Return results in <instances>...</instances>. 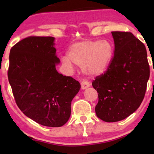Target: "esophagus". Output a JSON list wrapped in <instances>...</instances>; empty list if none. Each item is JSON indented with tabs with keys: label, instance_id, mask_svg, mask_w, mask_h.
Returning <instances> with one entry per match:
<instances>
[{
	"label": "esophagus",
	"instance_id": "34e87169",
	"mask_svg": "<svg viewBox=\"0 0 154 154\" xmlns=\"http://www.w3.org/2000/svg\"><path fill=\"white\" fill-rule=\"evenodd\" d=\"M80 85H81V88L82 89H86V88H88V87L90 86V83H88V81H87L86 80H83L81 81V83H80Z\"/></svg>",
	"mask_w": 154,
	"mask_h": 154
}]
</instances>
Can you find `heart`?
<instances>
[{"label":"heart","mask_w":154,"mask_h":154,"mask_svg":"<svg viewBox=\"0 0 154 154\" xmlns=\"http://www.w3.org/2000/svg\"><path fill=\"white\" fill-rule=\"evenodd\" d=\"M112 57V47L107 41L85 40L74 43L68 52V57H63L65 64L72 63L83 67L88 75H98L106 69Z\"/></svg>","instance_id":"1"}]
</instances>
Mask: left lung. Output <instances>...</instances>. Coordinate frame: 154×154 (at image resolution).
I'll use <instances>...</instances> for the list:
<instances>
[{
	"label": "left lung",
	"mask_w": 154,
	"mask_h": 154,
	"mask_svg": "<svg viewBox=\"0 0 154 154\" xmlns=\"http://www.w3.org/2000/svg\"><path fill=\"white\" fill-rule=\"evenodd\" d=\"M114 55L106 71L92 81L98 93L97 117L106 122L122 121L142 103L150 77L144 45L130 32H112Z\"/></svg>",
	"instance_id": "1"
}]
</instances>
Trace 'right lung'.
<instances>
[{"instance_id": "right-lung-1", "label": "right lung", "mask_w": 154, "mask_h": 154, "mask_svg": "<svg viewBox=\"0 0 154 154\" xmlns=\"http://www.w3.org/2000/svg\"><path fill=\"white\" fill-rule=\"evenodd\" d=\"M54 38L29 36L10 50L8 80L15 103L26 116L46 127H62L71 116L78 81L58 73Z\"/></svg>"}]
</instances>
